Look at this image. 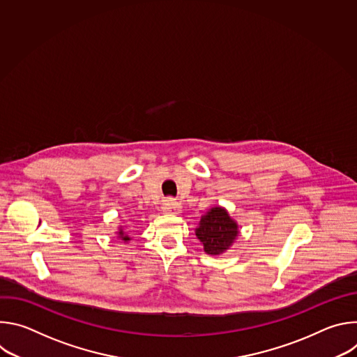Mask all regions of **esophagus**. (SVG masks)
<instances>
[{
  "mask_svg": "<svg viewBox=\"0 0 357 357\" xmlns=\"http://www.w3.org/2000/svg\"><path fill=\"white\" fill-rule=\"evenodd\" d=\"M162 211H164V213H168V215H176V213H179L181 206H179V203L175 199L168 197L165 200V203H164Z\"/></svg>",
  "mask_w": 357,
  "mask_h": 357,
  "instance_id": "34e87169",
  "label": "esophagus"
}]
</instances>
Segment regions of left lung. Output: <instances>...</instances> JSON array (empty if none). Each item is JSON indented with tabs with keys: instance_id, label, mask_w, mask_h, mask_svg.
Returning <instances> with one entry per match:
<instances>
[{
	"instance_id": "1",
	"label": "left lung",
	"mask_w": 357,
	"mask_h": 357,
	"mask_svg": "<svg viewBox=\"0 0 357 357\" xmlns=\"http://www.w3.org/2000/svg\"><path fill=\"white\" fill-rule=\"evenodd\" d=\"M197 238L203 243L208 254H220L229 248L237 236V225L222 208H213L200 220L196 229Z\"/></svg>"
}]
</instances>
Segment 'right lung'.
<instances>
[{"label":"right lung","instance_id":"1","mask_svg":"<svg viewBox=\"0 0 357 357\" xmlns=\"http://www.w3.org/2000/svg\"><path fill=\"white\" fill-rule=\"evenodd\" d=\"M119 234H120V238H121V240H124V241L130 240V237H128V236H126V233H124L123 230H120V231H119Z\"/></svg>","mask_w":357,"mask_h":357}]
</instances>
